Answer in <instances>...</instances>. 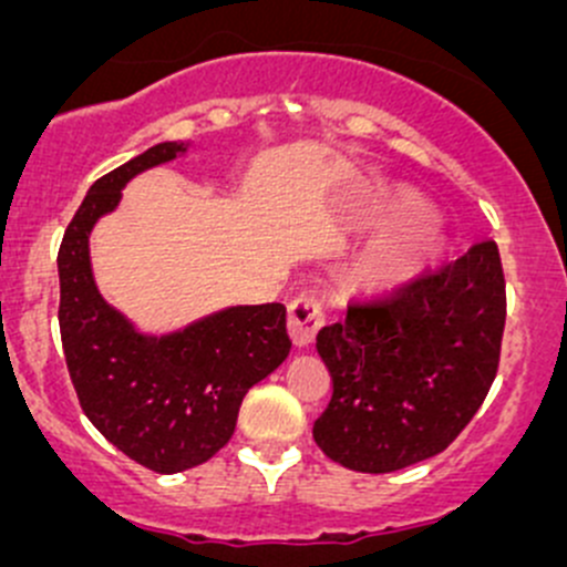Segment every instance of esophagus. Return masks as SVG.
<instances>
[{"mask_svg":"<svg viewBox=\"0 0 567 567\" xmlns=\"http://www.w3.org/2000/svg\"><path fill=\"white\" fill-rule=\"evenodd\" d=\"M323 326L326 310L312 290H305V293H299L288 305V331L296 346H310Z\"/></svg>","mask_w":567,"mask_h":567,"instance_id":"34e87169","label":"esophagus"}]
</instances>
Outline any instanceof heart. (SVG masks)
<instances>
[{
    "label": "heart",
    "instance_id": "obj_1",
    "mask_svg": "<svg viewBox=\"0 0 567 567\" xmlns=\"http://www.w3.org/2000/svg\"><path fill=\"white\" fill-rule=\"evenodd\" d=\"M422 216L425 208L416 197L411 194L392 197L384 214V221L392 230L375 238L357 262V277L368 288H392L403 282L433 255L436 238L431 227L420 221Z\"/></svg>",
    "mask_w": 567,
    "mask_h": 567
}]
</instances>
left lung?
Masks as SVG:
<instances>
[{"instance_id":"1","label":"left lung","mask_w":567,"mask_h":567,"mask_svg":"<svg viewBox=\"0 0 567 567\" xmlns=\"http://www.w3.org/2000/svg\"><path fill=\"white\" fill-rule=\"evenodd\" d=\"M507 296L491 238L390 293L348 301L318 331L331 398L316 444L353 472L384 474L444 453L499 370Z\"/></svg>"}]
</instances>
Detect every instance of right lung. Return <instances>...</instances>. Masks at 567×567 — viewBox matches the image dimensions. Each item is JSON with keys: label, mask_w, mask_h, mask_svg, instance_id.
Returning <instances> with one entry per match:
<instances>
[{"label": "right lung", "mask_w": 567, "mask_h": 567, "mask_svg": "<svg viewBox=\"0 0 567 567\" xmlns=\"http://www.w3.org/2000/svg\"><path fill=\"white\" fill-rule=\"evenodd\" d=\"M183 151V142H162L99 177L56 255L62 351L82 411L120 453L158 474L214 458L236 431L244 394L290 351L282 305L230 307L153 340L101 299L90 230L131 177Z\"/></svg>", "instance_id": "right-lung-1"}]
</instances>
